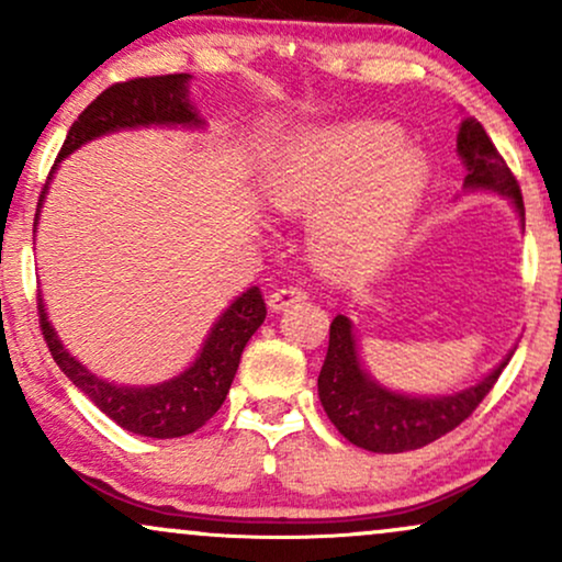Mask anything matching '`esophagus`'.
Here are the masks:
<instances>
[{
    "label": "esophagus",
    "instance_id": "obj_1",
    "mask_svg": "<svg viewBox=\"0 0 562 562\" xmlns=\"http://www.w3.org/2000/svg\"><path fill=\"white\" fill-rule=\"evenodd\" d=\"M306 295L308 293L301 285H282L269 295V308H272V312H285V308L295 306V303L306 301Z\"/></svg>",
    "mask_w": 562,
    "mask_h": 562
}]
</instances>
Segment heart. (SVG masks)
Here are the masks:
<instances>
[{"instance_id":"b5f03b06","label":"heart","mask_w":562,"mask_h":562,"mask_svg":"<svg viewBox=\"0 0 562 562\" xmlns=\"http://www.w3.org/2000/svg\"><path fill=\"white\" fill-rule=\"evenodd\" d=\"M430 166L389 121H351L306 134L274 160L267 195L280 211L317 216L312 245L333 277L370 274L415 214Z\"/></svg>"}]
</instances>
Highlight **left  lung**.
I'll return each instance as SVG.
<instances>
[{
	"instance_id": "left-lung-1",
	"label": "left lung",
	"mask_w": 562,
	"mask_h": 562,
	"mask_svg": "<svg viewBox=\"0 0 562 562\" xmlns=\"http://www.w3.org/2000/svg\"><path fill=\"white\" fill-rule=\"evenodd\" d=\"M457 150L468 166L465 187L473 190H496L513 198L515 209L526 222L524 195L518 179L509 171L507 160L499 156L492 137L475 119H465L457 134ZM509 357L488 378L473 389L438 398H412L402 393L380 389L364 375L357 359V344L351 335V322L344 314L333 319L330 346L319 372V402L327 417L348 441L367 451L396 454V451L420 449L447 436L457 425L465 423L475 412L494 383L499 380Z\"/></svg>"
}]
</instances>
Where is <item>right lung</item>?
Here are the masks:
<instances>
[{"mask_svg":"<svg viewBox=\"0 0 562 562\" xmlns=\"http://www.w3.org/2000/svg\"><path fill=\"white\" fill-rule=\"evenodd\" d=\"M187 74L169 76H139L108 87L97 94L68 128L57 160L70 156L83 142L100 137V134L115 132L126 126H150V124H190L198 126L200 119L187 100ZM47 190V187H44ZM42 190V198H44ZM42 205V203H38ZM38 216V214H36ZM38 327L47 340L53 359L70 383L92 398L111 420H115L128 434L150 438H179L195 434L227 398L232 380H235L240 353L250 335L267 319V303L259 288H250L237 299L205 340L203 351L190 370L169 383L150 385V389H124V385L105 383L83 370L74 357L63 348L60 340L47 322L44 303L36 295Z\"/></svg>","mask_w":562,"mask_h":562,"instance_id":"obj_1","label":"right lung"}]
</instances>
